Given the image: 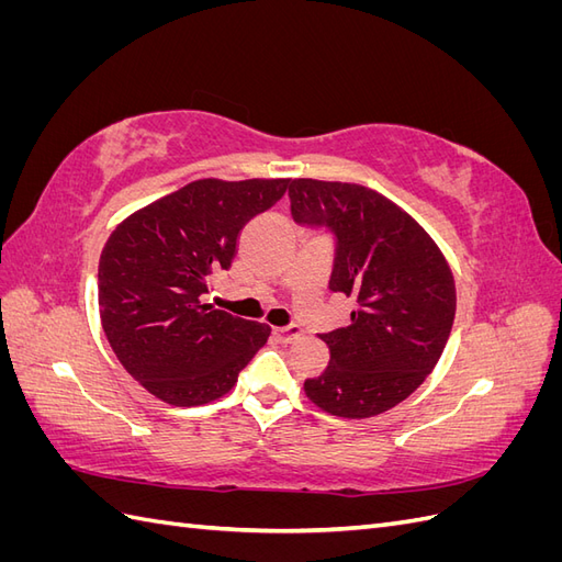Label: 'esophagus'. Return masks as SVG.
Instances as JSON below:
<instances>
[{"label": "esophagus", "mask_w": 562, "mask_h": 562, "mask_svg": "<svg viewBox=\"0 0 562 562\" xmlns=\"http://www.w3.org/2000/svg\"><path fill=\"white\" fill-rule=\"evenodd\" d=\"M274 335L279 337L281 345H291L295 339L302 337V328L297 326H285V328H274Z\"/></svg>", "instance_id": "esophagus-1"}]
</instances>
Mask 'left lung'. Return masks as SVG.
Here are the masks:
<instances>
[{
    "label": "left lung",
    "instance_id": "left-lung-1",
    "mask_svg": "<svg viewBox=\"0 0 562 562\" xmlns=\"http://www.w3.org/2000/svg\"><path fill=\"white\" fill-rule=\"evenodd\" d=\"M288 196L297 223L335 232L330 291L356 300L349 326L321 335L330 363L304 380V394L345 419L391 411L427 380L450 337L457 295L446 255L370 187L295 178Z\"/></svg>",
    "mask_w": 562,
    "mask_h": 562
}]
</instances>
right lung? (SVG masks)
Returning a JSON list of instances; mask_svg holds the SVG:
<instances>
[{
    "label": "right lung",
    "mask_w": 562,
    "mask_h": 562,
    "mask_svg": "<svg viewBox=\"0 0 562 562\" xmlns=\"http://www.w3.org/2000/svg\"><path fill=\"white\" fill-rule=\"evenodd\" d=\"M288 178H201L131 213L98 265L100 323L128 375L168 405L192 407L234 389L271 333L267 323L203 304L229 269L248 220L283 196Z\"/></svg>",
    "instance_id": "obj_1"
}]
</instances>
